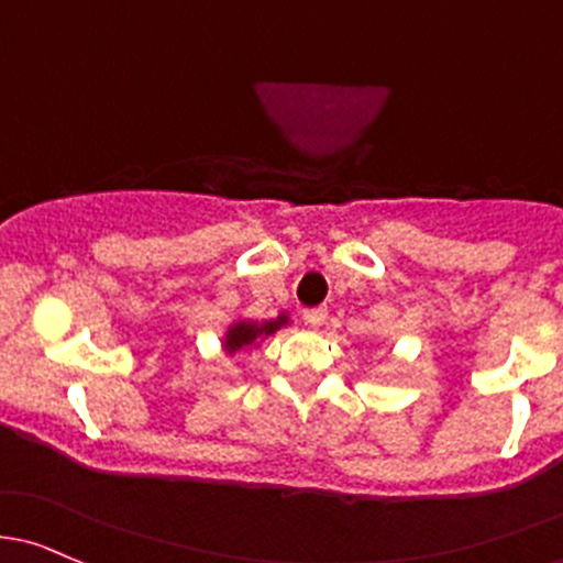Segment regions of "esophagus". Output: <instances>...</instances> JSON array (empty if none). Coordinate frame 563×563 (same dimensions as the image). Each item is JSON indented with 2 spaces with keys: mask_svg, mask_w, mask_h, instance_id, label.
Returning <instances> with one entry per match:
<instances>
[{
  "mask_svg": "<svg viewBox=\"0 0 563 563\" xmlns=\"http://www.w3.org/2000/svg\"><path fill=\"white\" fill-rule=\"evenodd\" d=\"M301 316H305V321L310 323V327H321V323L327 321V307H305Z\"/></svg>",
  "mask_w": 563,
  "mask_h": 563,
  "instance_id": "obj_1",
  "label": "esophagus"
}]
</instances>
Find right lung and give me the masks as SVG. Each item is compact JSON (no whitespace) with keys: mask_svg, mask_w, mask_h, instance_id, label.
Listing matches in <instances>:
<instances>
[{"mask_svg":"<svg viewBox=\"0 0 563 563\" xmlns=\"http://www.w3.org/2000/svg\"><path fill=\"white\" fill-rule=\"evenodd\" d=\"M286 323H288V316H277L275 321H264V323L240 321L227 331V342H223V347H227V353H234V351H240V347L253 345V342H258L262 336L275 334V331L280 327H286Z\"/></svg>","mask_w":563,"mask_h":563,"instance_id":"obj_1","label":"right lung"}]
</instances>
